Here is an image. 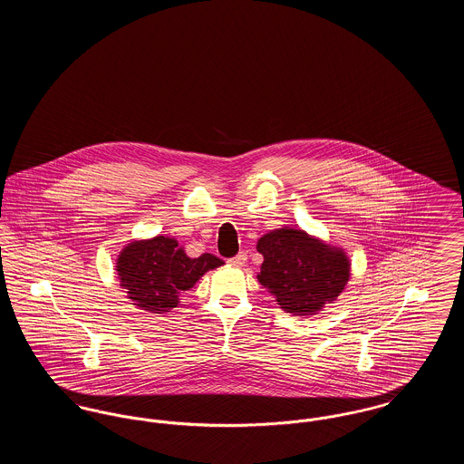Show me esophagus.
Masks as SVG:
<instances>
[{
	"label": "esophagus",
	"instance_id": "34e87169",
	"mask_svg": "<svg viewBox=\"0 0 464 464\" xmlns=\"http://www.w3.org/2000/svg\"><path fill=\"white\" fill-rule=\"evenodd\" d=\"M227 263H229V266H235V267H242V266L246 263V254H245V252H240L238 256H235V257H231V259H227Z\"/></svg>",
	"mask_w": 464,
	"mask_h": 464
}]
</instances>
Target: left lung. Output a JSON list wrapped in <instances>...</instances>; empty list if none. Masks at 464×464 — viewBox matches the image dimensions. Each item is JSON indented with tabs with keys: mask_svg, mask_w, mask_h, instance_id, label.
I'll use <instances>...</instances> for the list:
<instances>
[{
	"mask_svg": "<svg viewBox=\"0 0 464 464\" xmlns=\"http://www.w3.org/2000/svg\"><path fill=\"white\" fill-rule=\"evenodd\" d=\"M257 252L265 257L259 284L294 316L316 314L332 304L352 276L344 248L311 237L304 229H273L257 240Z\"/></svg>",
	"mask_w": 464,
	"mask_h": 464,
	"instance_id": "8db88e82",
	"label": "left lung"
}]
</instances>
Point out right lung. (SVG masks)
<instances>
[{"label":"right lung","instance_id":"right-lung-1","mask_svg":"<svg viewBox=\"0 0 464 464\" xmlns=\"http://www.w3.org/2000/svg\"><path fill=\"white\" fill-rule=\"evenodd\" d=\"M222 265L212 254L189 257L176 238L158 235L125 245L116 259V273L135 308L161 314L177 308L180 292L195 287L207 271Z\"/></svg>","mask_w":464,"mask_h":464}]
</instances>
